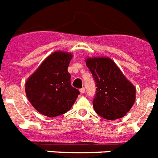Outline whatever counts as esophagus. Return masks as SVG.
Returning <instances> with one entry per match:
<instances>
[{
    "instance_id": "obj_1",
    "label": "esophagus",
    "mask_w": 158,
    "mask_h": 158,
    "mask_svg": "<svg viewBox=\"0 0 158 158\" xmlns=\"http://www.w3.org/2000/svg\"><path fill=\"white\" fill-rule=\"evenodd\" d=\"M80 92H81V93H85V88H81V89H80Z\"/></svg>"
}]
</instances>
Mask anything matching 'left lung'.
Returning <instances> with one entry per match:
<instances>
[{
    "mask_svg": "<svg viewBox=\"0 0 158 158\" xmlns=\"http://www.w3.org/2000/svg\"><path fill=\"white\" fill-rule=\"evenodd\" d=\"M85 62L97 87L93 101L95 111L108 120L123 117L135 101V86L111 58H87Z\"/></svg>",
    "mask_w": 158,
    "mask_h": 158,
    "instance_id": "1",
    "label": "left lung"
}]
</instances>
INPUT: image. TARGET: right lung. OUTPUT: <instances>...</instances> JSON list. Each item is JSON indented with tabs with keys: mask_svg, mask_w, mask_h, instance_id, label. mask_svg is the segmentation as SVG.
<instances>
[{
	"mask_svg": "<svg viewBox=\"0 0 158 158\" xmlns=\"http://www.w3.org/2000/svg\"><path fill=\"white\" fill-rule=\"evenodd\" d=\"M73 54L55 51L49 55L25 83L26 96L40 114L55 117L72 107L80 92L73 87L68 72Z\"/></svg>",
	"mask_w": 158,
	"mask_h": 158,
	"instance_id": "add662e5",
	"label": "right lung"
}]
</instances>
